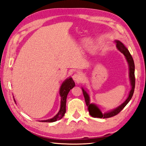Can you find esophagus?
Listing matches in <instances>:
<instances>
[{"label":"esophagus","mask_w":146,"mask_h":146,"mask_svg":"<svg viewBox=\"0 0 146 146\" xmlns=\"http://www.w3.org/2000/svg\"><path fill=\"white\" fill-rule=\"evenodd\" d=\"M72 77H73V79L74 80L76 81V82H79V81L81 80L82 75L80 73L76 72V73L73 74V75Z\"/></svg>","instance_id":"1"}]
</instances>
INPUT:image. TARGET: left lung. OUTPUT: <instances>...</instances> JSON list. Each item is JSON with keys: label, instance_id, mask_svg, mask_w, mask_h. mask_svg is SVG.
I'll return each mask as SVG.
<instances>
[{"label": "left lung", "instance_id": "left-lung-1", "mask_svg": "<svg viewBox=\"0 0 146 146\" xmlns=\"http://www.w3.org/2000/svg\"><path fill=\"white\" fill-rule=\"evenodd\" d=\"M116 44V47L120 51L121 53L125 56L129 66V76H130V80L131 86L132 88L129 93V96H128V98L123 103L121 104L119 106H118L116 109L113 110L109 112L106 113H102V112L99 109V108L97 106L96 104L90 103V98L87 92L85 91L84 88H82L83 94H84V98L85 102H86V105L88 107V110L89 111L90 115L94 118H110V117H113L120 112V111L123 109V108L126 106V105L129 102L130 99H132L133 94L134 92V89H135V64H134V61L132 58V56H131L129 51L127 49V48L120 41L116 40L115 41Z\"/></svg>", "mask_w": 146, "mask_h": 146}]
</instances>
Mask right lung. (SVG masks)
<instances>
[{"mask_svg": "<svg viewBox=\"0 0 146 146\" xmlns=\"http://www.w3.org/2000/svg\"><path fill=\"white\" fill-rule=\"evenodd\" d=\"M75 84L74 81L73 80L72 78H69L66 80L62 83L61 85V87L60 88L59 94L60 96L61 97V108L59 111L58 113L54 116L52 118H50L49 119H47V120H42V122H54L57 120L61 119L64 114L66 113V98L68 93H69L70 90L75 87Z\"/></svg>", "mask_w": 146, "mask_h": 146, "instance_id": "1", "label": "right lung"}]
</instances>
